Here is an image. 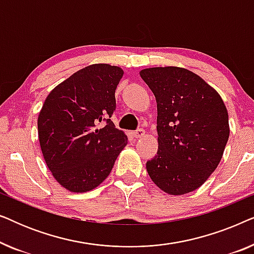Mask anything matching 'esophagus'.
I'll return each mask as SVG.
<instances>
[{"mask_svg": "<svg viewBox=\"0 0 254 254\" xmlns=\"http://www.w3.org/2000/svg\"><path fill=\"white\" fill-rule=\"evenodd\" d=\"M143 135H144V129H143V128H137L136 130L133 131V136L135 138H140V137L143 136Z\"/></svg>", "mask_w": 254, "mask_h": 254, "instance_id": "obj_1", "label": "esophagus"}]
</instances>
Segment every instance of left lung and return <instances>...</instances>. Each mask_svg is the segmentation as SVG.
Listing matches in <instances>:
<instances>
[{"instance_id":"obj_1","label":"left lung","mask_w":254,"mask_h":254,"mask_svg":"<svg viewBox=\"0 0 254 254\" xmlns=\"http://www.w3.org/2000/svg\"><path fill=\"white\" fill-rule=\"evenodd\" d=\"M141 77L157 102L158 151L147 162L152 182L182 195L215 171L229 138L228 111L200 76L178 67L143 69Z\"/></svg>"}]
</instances>
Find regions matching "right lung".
I'll return each mask as SVG.
<instances>
[{
    "instance_id": "add662e5",
    "label": "right lung",
    "mask_w": 254,
    "mask_h": 254,
    "mask_svg": "<svg viewBox=\"0 0 254 254\" xmlns=\"http://www.w3.org/2000/svg\"><path fill=\"white\" fill-rule=\"evenodd\" d=\"M123 75L116 65H88L45 100L38 117L41 151L54 178L70 192L102 184L127 144V135L111 120Z\"/></svg>"
}]
</instances>
